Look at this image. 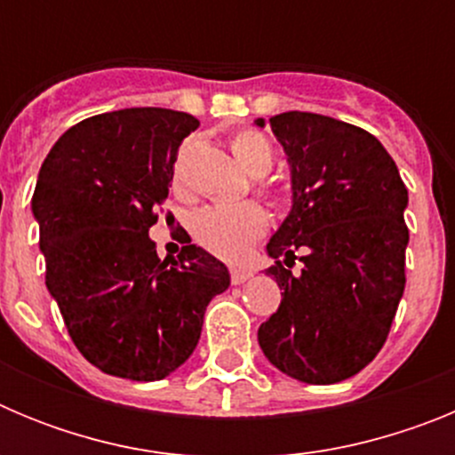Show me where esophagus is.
Returning a JSON list of instances; mask_svg holds the SVG:
<instances>
[{"label": "esophagus", "mask_w": 455, "mask_h": 455, "mask_svg": "<svg viewBox=\"0 0 455 455\" xmlns=\"http://www.w3.org/2000/svg\"><path fill=\"white\" fill-rule=\"evenodd\" d=\"M252 273L248 271V268H241V267H235L230 268V277H232V284H243L246 280H251Z\"/></svg>", "instance_id": "obj_1"}]
</instances>
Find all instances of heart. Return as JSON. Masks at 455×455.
Segmentation results:
<instances>
[{
  "instance_id": "heart-1",
  "label": "heart",
  "mask_w": 455,
  "mask_h": 455,
  "mask_svg": "<svg viewBox=\"0 0 455 455\" xmlns=\"http://www.w3.org/2000/svg\"><path fill=\"white\" fill-rule=\"evenodd\" d=\"M230 146L239 166L252 178H264L273 168L275 152L271 140L262 132H236ZM262 196L275 207L283 203V196L273 188H262ZM267 214L252 203L235 204V207H204L191 220V232L200 246L230 262L246 255L252 243L267 232Z\"/></svg>"
}]
</instances>
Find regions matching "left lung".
Segmentation results:
<instances>
[{
	"mask_svg": "<svg viewBox=\"0 0 455 455\" xmlns=\"http://www.w3.org/2000/svg\"><path fill=\"white\" fill-rule=\"evenodd\" d=\"M271 130L291 168V212L267 243L284 289L257 331L268 363L309 385L363 371L392 328L405 289L408 188L380 140L363 127L287 111ZM264 127V120H257ZM304 262L291 273L292 259Z\"/></svg>",
	"mask_w": 455,
	"mask_h": 455,
	"instance_id": "8db88e82",
	"label": "left lung"
}]
</instances>
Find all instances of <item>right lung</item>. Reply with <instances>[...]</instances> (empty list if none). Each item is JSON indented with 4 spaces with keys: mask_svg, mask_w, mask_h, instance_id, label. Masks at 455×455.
I'll return each mask as SVG.
<instances>
[{
    "mask_svg": "<svg viewBox=\"0 0 455 455\" xmlns=\"http://www.w3.org/2000/svg\"><path fill=\"white\" fill-rule=\"evenodd\" d=\"M184 111L136 107L82 120L43 162L31 209L45 284L75 347L108 376L162 380L188 360L209 300L230 287L203 248L156 255L148 230L168 198Z\"/></svg>",
    "mask_w": 455,
    "mask_h": 455,
    "instance_id": "obj_1",
    "label": "right lung"
}]
</instances>
